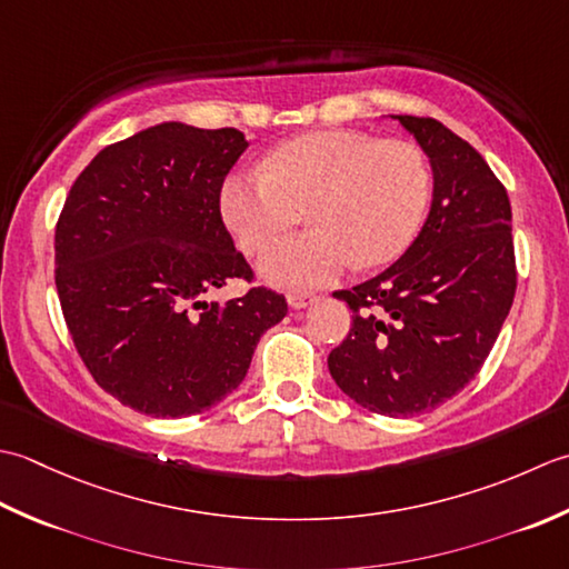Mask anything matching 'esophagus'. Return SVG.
<instances>
[{
  "label": "esophagus",
  "instance_id": "34e87169",
  "mask_svg": "<svg viewBox=\"0 0 569 569\" xmlns=\"http://www.w3.org/2000/svg\"><path fill=\"white\" fill-rule=\"evenodd\" d=\"M287 301H289V307L292 309H307V307H311L317 301V295H309V292H292V295H287Z\"/></svg>",
  "mask_w": 569,
  "mask_h": 569
}]
</instances>
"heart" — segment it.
<instances>
[{"label": "heart", "instance_id": "b5f03b06", "mask_svg": "<svg viewBox=\"0 0 569 569\" xmlns=\"http://www.w3.org/2000/svg\"><path fill=\"white\" fill-rule=\"evenodd\" d=\"M432 193L420 147L358 130H321L289 139L264 171H238L220 191L230 233L248 254L292 228L307 206L311 230L277 242L260 260L268 282L315 289L353 264L378 268L410 248Z\"/></svg>", "mask_w": 569, "mask_h": 569}]
</instances>
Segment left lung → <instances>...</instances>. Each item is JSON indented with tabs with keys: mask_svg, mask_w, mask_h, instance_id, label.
<instances>
[{
	"mask_svg": "<svg viewBox=\"0 0 569 569\" xmlns=\"http://www.w3.org/2000/svg\"><path fill=\"white\" fill-rule=\"evenodd\" d=\"M430 157L432 208L420 236L373 280L333 292L353 311L329 370L361 408L412 417L479 373L511 311V201L469 142L435 118L396 114Z\"/></svg>",
	"mask_w": 569,
	"mask_h": 569,
	"instance_id": "1",
	"label": "left lung"
}]
</instances>
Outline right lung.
<instances>
[{
  "label": "right lung",
  "instance_id": "add662e5",
  "mask_svg": "<svg viewBox=\"0 0 569 569\" xmlns=\"http://www.w3.org/2000/svg\"><path fill=\"white\" fill-rule=\"evenodd\" d=\"M233 127L161 122L114 142L80 171L56 223V289L98 386L152 417L199 415L246 378L284 295L252 284L220 216V189L246 152Z\"/></svg>",
  "mask_w": 569,
  "mask_h": 569
}]
</instances>
